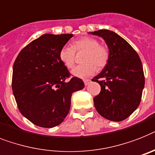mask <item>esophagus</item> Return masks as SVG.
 Masks as SVG:
<instances>
[{
    "label": "esophagus",
    "mask_w": 155,
    "mask_h": 155,
    "mask_svg": "<svg viewBox=\"0 0 155 155\" xmlns=\"http://www.w3.org/2000/svg\"><path fill=\"white\" fill-rule=\"evenodd\" d=\"M91 82V80H89V79H85L84 80V83H85V85H88L90 84Z\"/></svg>",
    "instance_id": "esophagus-1"
}]
</instances>
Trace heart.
Here are the masks:
<instances>
[{
	"mask_svg": "<svg viewBox=\"0 0 155 155\" xmlns=\"http://www.w3.org/2000/svg\"><path fill=\"white\" fill-rule=\"evenodd\" d=\"M75 51H85L82 62L73 69L71 74L77 78H84L93 74L99 70L104 68L109 61V51L106 47L99 44L97 39L92 37H82L72 43V47L64 46L59 51L61 62L70 69L74 66Z\"/></svg>",
	"mask_w": 155,
	"mask_h": 155,
	"instance_id": "obj_1",
	"label": "heart"
}]
</instances>
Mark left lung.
<instances>
[{"label": "left lung", "mask_w": 155, "mask_h": 155, "mask_svg": "<svg viewBox=\"0 0 155 155\" xmlns=\"http://www.w3.org/2000/svg\"><path fill=\"white\" fill-rule=\"evenodd\" d=\"M89 34L102 37L109 51L107 66L92 81L101 85L93 98L100 115L112 121H122L138 108L145 84L141 60L133 47L118 34L98 30Z\"/></svg>", "instance_id": "left-lung-1"}]
</instances>
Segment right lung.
Returning <instances> with one entry per match:
<instances>
[{
	"instance_id": "add662e5",
	"label": "right lung",
	"mask_w": 155,
	"mask_h": 155,
	"mask_svg": "<svg viewBox=\"0 0 155 155\" xmlns=\"http://www.w3.org/2000/svg\"><path fill=\"white\" fill-rule=\"evenodd\" d=\"M72 34H45L31 42L13 65L12 87L21 114L34 124L51 128L68 115L74 92L82 89L81 79L70 77L59 51Z\"/></svg>"
}]
</instances>
